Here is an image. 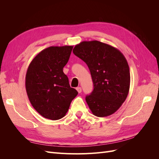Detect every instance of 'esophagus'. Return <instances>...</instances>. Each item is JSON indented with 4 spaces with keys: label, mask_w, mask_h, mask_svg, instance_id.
Returning <instances> with one entry per match:
<instances>
[{
    "label": "esophagus",
    "mask_w": 159,
    "mask_h": 159,
    "mask_svg": "<svg viewBox=\"0 0 159 159\" xmlns=\"http://www.w3.org/2000/svg\"><path fill=\"white\" fill-rule=\"evenodd\" d=\"M76 90L78 91V92L79 93H80L81 92V88L80 87H78V88H76Z\"/></svg>",
    "instance_id": "esophagus-1"
}]
</instances>
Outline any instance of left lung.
<instances>
[{
    "label": "left lung",
    "instance_id": "8db88e82",
    "mask_svg": "<svg viewBox=\"0 0 159 159\" xmlns=\"http://www.w3.org/2000/svg\"><path fill=\"white\" fill-rule=\"evenodd\" d=\"M73 52L90 70L94 89L85 100L91 112L100 117L113 114L125 101L130 88L129 67L124 55L97 40L81 42Z\"/></svg>",
    "mask_w": 159,
    "mask_h": 159
}]
</instances>
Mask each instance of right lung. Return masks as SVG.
Masks as SVG:
<instances>
[{
    "mask_svg": "<svg viewBox=\"0 0 159 159\" xmlns=\"http://www.w3.org/2000/svg\"><path fill=\"white\" fill-rule=\"evenodd\" d=\"M73 46H50L34 57L26 74L25 86L32 107L44 118L64 117L78 91L64 73Z\"/></svg>",
    "mask_w": 159,
    "mask_h": 159,
    "instance_id": "obj_1",
    "label": "right lung"
}]
</instances>
